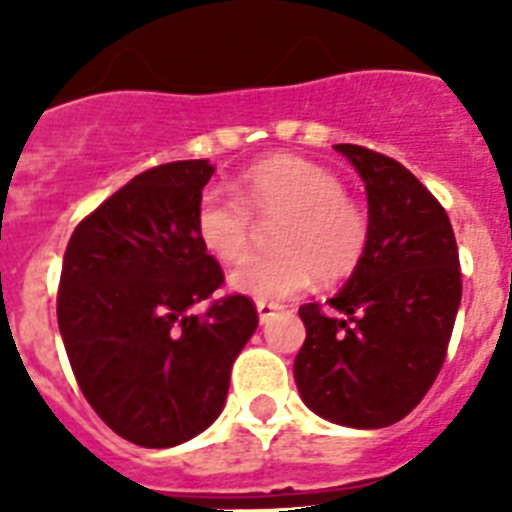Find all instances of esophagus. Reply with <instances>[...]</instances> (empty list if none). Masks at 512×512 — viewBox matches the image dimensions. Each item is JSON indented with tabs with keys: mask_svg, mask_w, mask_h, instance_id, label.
<instances>
[{
	"mask_svg": "<svg viewBox=\"0 0 512 512\" xmlns=\"http://www.w3.org/2000/svg\"><path fill=\"white\" fill-rule=\"evenodd\" d=\"M276 311H279V305H276V303H265V300H257V313H260V321H263V324H268V321H271V316Z\"/></svg>",
	"mask_w": 512,
	"mask_h": 512,
	"instance_id": "1",
	"label": "esophagus"
}]
</instances>
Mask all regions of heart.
<instances>
[{
    "instance_id": "obj_1",
    "label": "heart",
    "mask_w": 512,
    "mask_h": 512,
    "mask_svg": "<svg viewBox=\"0 0 512 512\" xmlns=\"http://www.w3.org/2000/svg\"><path fill=\"white\" fill-rule=\"evenodd\" d=\"M255 217L273 220V249L247 257L231 284L257 300H281L316 276L348 279L369 247V215L350 199L340 177L300 156H271L239 175L236 193H201L193 215L196 239L220 263L247 255Z\"/></svg>"
}]
</instances>
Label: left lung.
<instances>
[{"label":"left lung","mask_w":512,"mask_h":512,"mask_svg":"<svg viewBox=\"0 0 512 512\" xmlns=\"http://www.w3.org/2000/svg\"><path fill=\"white\" fill-rule=\"evenodd\" d=\"M364 177L369 247L348 284L305 303L295 380L313 412L348 428H385L420 404L444 366L462 297L452 223L404 164L340 143Z\"/></svg>","instance_id":"8db88e82"}]
</instances>
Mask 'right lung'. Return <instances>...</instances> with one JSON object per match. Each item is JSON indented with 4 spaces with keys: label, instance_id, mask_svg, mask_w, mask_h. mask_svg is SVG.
<instances>
[{
    "label": "right lung",
    "instance_id": "obj_1",
    "mask_svg": "<svg viewBox=\"0 0 512 512\" xmlns=\"http://www.w3.org/2000/svg\"><path fill=\"white\" fill-rule=\"evenodd\" d=\"M212 172L207 159L140 172L76 225L63 257L58 327L76 382L108 428L148 449L217 420L257 329L247 295L212 297L223 268L193 228Z\"/></svg>",
    "mask_w": 512,
    "mask_h": 512
}]
</instances>
